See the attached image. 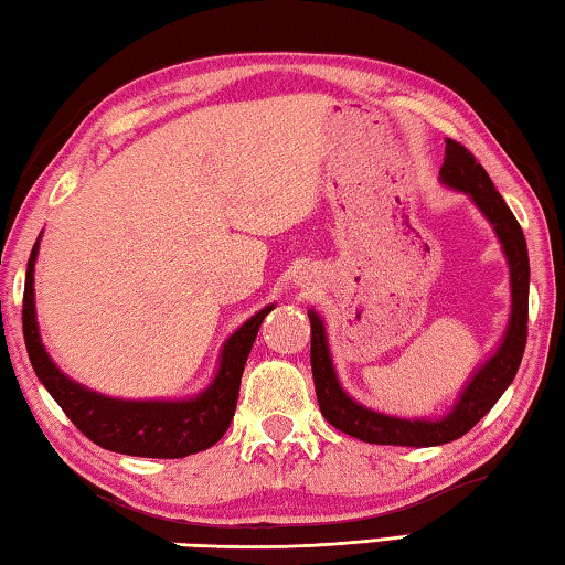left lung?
Masks as SVG:
<instances>
[{
  "instance_id": "obj_1",
  "label": "left lung",
  "mask_w": 565,
  "mask_h": 565,
  "mask_svg": "<svg viewBox=\"0 0 565 565\" xmlns=\"http://www.w3.org/2000/svg\"><path fill=\"white\" fill-rule=\"evenodd\" d=\"M441 181L471 195V201L479 205V211L489 217V223L497 231L503 245V253L509 257L511 270V322L497 354L473 374L469 387L463 390L457 407L444 419H397L387 414L372 412L362 407L348 394L342 392L338 374H334L328 338H324V324L318 312H308L310 318V362L315 392H318L320 412L334 429L350 434L354 439L367 444H392V447H437V444L454 441L467 434L483 414H487L499 397L507 392L519 372V364L526 350L529 334V250L526 237H523L516 215L511 213L507 201L493 188L489 173L477 161L467 146H461L454 138H447L444 148Z\"/></svg>"
}]
</instances>
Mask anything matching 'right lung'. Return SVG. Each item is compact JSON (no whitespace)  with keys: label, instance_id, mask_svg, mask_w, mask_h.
Segmentation results:
<instances>
[{"label":"right lung","instance_id":"add662e5","mask_svg":"<svg viewBox=\"0 0 565 565\" xmlns=\"http://www.w3.org/2000/svg\"><path fill=\"white\" fill-rule=\"evenodd\" d=\"M39 253V241L32 247L26 265L22 328L29 360L36 377L42 380L49 394L64 409L74 427L92 439L98 447L131 457L148 459H183L188 454H198L215 441H221L235 414L237 392L245 360L250 354L265 308L253 315L223 348L221 370H217L211 387L188 402H124L108 399L104 394L84 390L56 370L39 338L36 312H34V260Z\"/></svg>","mask_w":565,"mask_h":565}]
</instances>
